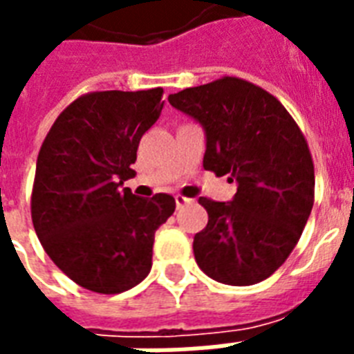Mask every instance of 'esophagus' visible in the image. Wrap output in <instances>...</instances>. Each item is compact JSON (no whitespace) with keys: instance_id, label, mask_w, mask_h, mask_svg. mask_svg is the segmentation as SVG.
Wrapping results in <instances>:
<instances>
[{"instance_id":"obj_1","label":"esophagus","mask_w":354,"mask_h":354,"mask_svg":"<svg viewBox=\"0 0 354 354\" xmlns=\"http://www.w3.org/2000/svg\"><path fill=\"white\" fill-rule=\"evenodd\" d=\"M174 200H176L178 209H180V207H185V205H189V204H193V200L185 198V196H182V194H176V196H174Z\"/></svg>"}]
</instances>
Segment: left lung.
Returning a JSON list of instances; mask_svg holds the SVG:
<instances>
[{"label": "left lung", "mask_w": 354, "mask_h": 354, "mask_svg": "<svg viewBox=\"0 0 354 354\" xmlns=\"http://www.w3.org/2000/svg\"><path fill=\"white\" fill-rule=\"evenodd\" d=\"M169 102L205 128V171L239 183L232 202L198 200L209 221L194 235L196 263L224 285L261 283L288 259L313 211L301 128L272 93L239 77L185 88Z\"/></svg>", "instance_id": "obj_1"}]
</instances>
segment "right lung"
Masks as SVG:
<instances>
[{"instance_id":"add662e5","label":"right lung","mask_w":354,"mask_h":354,"mask_svg":"<svg viewBox=\"0 0 354 354\" xmlns=\"http://www.w3.org/2000/svg\"><path fill=\"white\" fill-rule=\"evenodd\" d=\"M163 88L90 91L53 122L36 161L30 216L41 246L69 279L97 294L139 285L152 268L156 230L171 194L128 187L139 141L163 108Z\"/></svg>"}]
</instances>
